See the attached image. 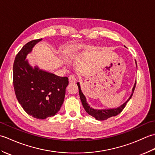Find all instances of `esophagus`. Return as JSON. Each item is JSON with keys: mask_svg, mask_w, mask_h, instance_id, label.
I'll list each match as a JSON object with an SVG mask.
<instances>
[{"mask_svg": "<svg viewBox=\"0 0 155 155\" xmlns=\"http://www.w3.org/2000/svg\"><path fill=\"white\" fill-rule=\"evenodd\" d=\"M68 80H69V81L71 82V83H75V82L77 81V78H76L75 75L71 74L68 77Z\"/></svg>", "mask_w": 155, "mask_h": 155, "instance_id": "34e87169", "label": "esophagus"}]
</instances>
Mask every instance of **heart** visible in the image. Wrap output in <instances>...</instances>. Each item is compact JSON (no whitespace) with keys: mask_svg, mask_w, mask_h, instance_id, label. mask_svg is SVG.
<instances>
[{"mask_svg":"<svg viewBox=\"0 0 155 155\" xmlns=\"http://www.w3.org/2000/svg\"><path fill=\"white\" fill-rule=\"evenodd\" d=\"M81 48L80 47H77V48H71L69 49V50L67 51V57L69 58H71L75 56L76 54H77V52L81 50Z\"/></svg>","mask_w":155,"mask_h":155,"instance_id":"heart-1","label":"heart"}]
</instances>
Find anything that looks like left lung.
Here are the masks:
<instances>
[{
    "instance_id": "8db88e82",
    "label": "left lung",
    "mask_w": 155,
    "mask_h": 155,
    "mask_svg": "<svg viewBox=\"0 0 155 155\" xmlns=\"http://www.w3.org/2000/svg\"><path fill=\"white\" fill-rule=\"evenodd\" d=\"M136 64H137V62H136ZM136 83H137V82L134 85L133 88V93H132V94H131L130 97L127 100V101L125 102L123 104H122L121 106H120L119 107H118L117 108H113V109H102V110L94 109V108H91L89 106V104L87 103L86 98H85L84 95L83 94V93H82L79 83H77V85L78 87V91H79V95H80L81 100L82 104H83V106L84 108V110H86V112L88 114H90L92 117H94L97 120H104L108 119V118L110 117L117 116V115L120 114L121 112L123 111L124 107H126V104L128 103V101L130 99L131 97H132V96H133L134 88H135V87H136Z\"/></svg>"
}]
</instances>
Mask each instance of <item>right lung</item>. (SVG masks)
<instances>
[{"instance_id": "1", "label": "right lung", "mask_w": 155, "mask_h": 155, "mask_svg": "<svg viewBox=\"0 0 155 155\" xmlns=\"http://www.w3.org/2000/svg\"><path fill=\"white\" fill-rule=\"evenodd\" d=\"M42 39L31 41L23 46L13 64V86L18 103L28 114L38 119L54 116L64 99L67 77L34 68L25 60L34 46Z\"/></svg>"}]
</instances>
